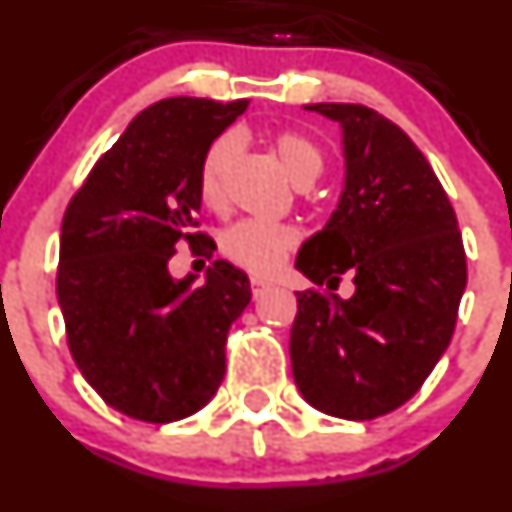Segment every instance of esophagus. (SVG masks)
<instances>
[{
	"label": "esophagus",
	"mask_w": 512,
	"mask_h": 512,
	"mask_svg": "<svg viewBox=\"0 0 512 512\" xmlns=\"http://www.w3.org/2000/svg\"><path fill=\"white\" fill-rule=\"evenodd\" d=\"M268 288H271V283L263 281V278H251V293H254V298L263 296V293H266Z\"/></svg>",
	"instance_id": "esophagus-1"
}]
</instances>
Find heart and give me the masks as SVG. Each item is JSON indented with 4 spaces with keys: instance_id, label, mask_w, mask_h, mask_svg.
I'll return each mask as SVG.
<instances>
[{
    "instance_id": "obj_1",
    "label": "heart",
    "mask_w": 512,
    "mask_h": 512,
    "mask_svg": "<svg viewBox=\"0 0 512 512\" xmlns=\"http://www.w3.org/2000/svg\"><path fill=\"white\" fill-rule=\"evenodd\" d=\"M273 154L293 184L313 181L323 169V156L308 136L298 131H278L271 139ZM236 149L234 136H219L206 149L199 166V199L206 209L224 206V174ZM298 234L293 226L268 224V221H239L221 234V254L226 261L256 276L276 271L286 256L296 249Z\"/></svg>"
}]
</instances>
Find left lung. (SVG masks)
Returning <instances> with one entry per match:
<instances>
[{
    "instance_id": "left-lung-1",
    "label": "left lung",
    "mask_w": 512,
    "mask_h": 512,
    "mask_svg": "<svg viewBox=\"0 0 512 512\" xmlns=\"http://www.w3.org/2000/svg\"><path fill=\"white\" fill-rule=\"evenodd\" d=\"M341 126L346 179L336 211L296 268L351 298L298 291L291 371L316 411L386 416L413 398L448 348L468 268L455 211L406 131L361 104H308Z\"/></svg>"
}]
</instances>
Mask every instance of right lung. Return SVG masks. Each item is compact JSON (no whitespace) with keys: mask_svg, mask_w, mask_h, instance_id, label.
<instances>
[{"mask_svg":"<svg viewBox=\"0 0 512 512\" xmlns=\"http://www.w3.org/2000/svg\"><path fill=\"white\" fill-rule=\"evenodd\" d=\"M249 101L174 96L134 116L69 201L59 239L57 298L69 351L114 411L171 423L201 411L226 373V336L251 283L216 258L201 286L174 278L181 239L201 254L199 166Z\"/></svg>","mask_w":512,"mask_h":512,"instance_id":"right-lung-1","label":"right lung"}]
</instances>
